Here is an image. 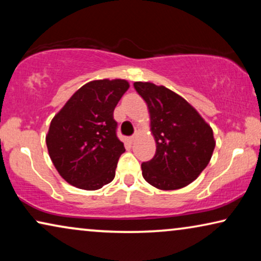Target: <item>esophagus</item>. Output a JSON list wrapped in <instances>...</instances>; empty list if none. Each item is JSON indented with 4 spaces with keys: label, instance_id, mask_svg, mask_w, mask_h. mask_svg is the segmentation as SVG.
<instances>
[{
    "label": "esophagus",
    "instance_id": "esophagus-1",
    "mask_svg": "<svg viewBox=\"0 0 261 261\" xmlns=\"http://www.w3.org/2000/svg\"><path fill=\"white\" fill-rule=\"evenodd\" d=\"M135 138H137V137H135V135H132V137L129 138V140H130V142H134V141H135Z\"/></svg>",
    "mask_w": 261,
    "mask_h": 261
}]
</instances>
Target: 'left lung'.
<instances>
[{
  "instance_id": "left-lung-1",
  "label": "left lung",
  "mask_w": 261,
  "mask_h": 261,
  "mask_svg": "<svg viewBox=\"0 0 261 261\" xmlns=\"http://www.w3.org/2000/svg\"><path fill=\"white\" fill-rule=\"evenodd\" d=\"M134 89L147 103L156 149L141 164L142 177L160 190L187 187L212 158L213 129L183 97L165 87L135 82Z\"/></svg>"
}]
</instances>
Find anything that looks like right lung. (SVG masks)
I'll use <instances>...</instances> for the list:
<instances>
[{
  "instance_id": "right-lung-1",
  "label": "right lung",
  "mask_w": 261,
  "mask_h": 261,
  "mask_svg": "<svg viewBox=\"0 0 261 261\" xmlns=\"http://www.w3.org/2000/svg\"><path fill=\"white\" fill-rule=\"evenodd\" d=\"M128 88L123 80L92 81L53 117L46 145L67 183L97 190L114 179L120 155L126 151L116 135L114 109Z\"/></svg>"
}]
</instances>
